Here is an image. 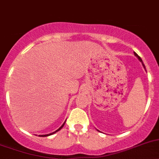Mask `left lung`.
Wrapping results in <instances>:
<instances>
[{"mask_svg":"<svg viewBox=\"0 0 159 159\" xmlns=\"http://www.w3.org/2000/svg\"><path fill=\"white\" fill-rule=\"evenodd\" d=\"M134 54H135V55H136V56H137V58H138V59H139V60H140V61H141V62H142V64H143V67H144V69H145V66H144V65H143V61H142V59H141V58H140V56H139V55H138V54H137V53H134Z\"/></svg>","mask_w":159,"mask_h":159,"instance_id":"obj_1","label":"left lung"}]
</instances>
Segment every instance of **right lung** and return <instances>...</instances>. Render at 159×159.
I'll list each match as a JSON object with an SVG mask.
<instances>
[{
	"label": "right lung",
	"instance_id": "1",
	"mask_svg": "<svg viewBox=\"0 0 159 159\" xmlns=\"http://www.w3.org/2000/svg\"><path fill=\"white\" fill-rule=\"evenodd\" d=\"M65 122H64V123H63V125H62V126H61V127H60V128H59V129H57V130H56V131H54V132H53V133H52V134H46V135H41V136H40V137H47V136H50V135H51V134H55V133H56V132H58V130H60V129H61V128H62V127H63V126H64V125H65Z\"/></svg>",
	"mask_w": 159,
	"mask_h": 159
}]
</instances>
